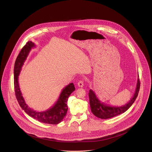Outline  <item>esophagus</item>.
<instances>
[{
	"instance_id": "obj_1",
	"label": "esophagus",
	"mask_w": 152,
	"mask_h": 152,
	"mask_svg": "<svg viewBox=\"0 0 152 152\" xmlns=\"http://www.w3.org/2000/svg\"><path fill=\"white\" fill-rule=\"evenodd\" d=\"M84 82L83 81H80L78 83V86L80 88L84 87Z\"/></svg>"
}]
</instances>
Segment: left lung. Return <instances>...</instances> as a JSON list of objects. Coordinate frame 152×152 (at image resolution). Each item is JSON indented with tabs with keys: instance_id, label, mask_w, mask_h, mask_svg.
Instances as JSON below:
<instances>
[{
	"instance_id": "8db88e82",
	"label": "left lung",
	"mask_w": 152,
	"mask_h": 152,
	"mask_svg": "<svg viewBox=\"0 0 152 152\" xmlns=\"http://www.w3.org/2000/svg\"><path fill=\"white\" fill-rule=\"evenodd\" d=\"M139 77V75H138ZM140 89V81L139 79H137L136 88L135 89L134 94L133 97L130 99L129 102H128L125 105L121 107H112L106 105L105 103L100 101L94 91L92 89H90L89 91V104L91 109L92 113L96 117L107 119L117 115H119L121 113L126 112L128 109L130 108L132 105L133 104L136 100Z\"/></svg>"
}]
</instances>
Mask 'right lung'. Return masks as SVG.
Instances as JSON below:
<instances>
[{
  "instance_id": "right-lung-1",
  "label": "right lung",
  "mask_w": 152,
  "mask_h": 152,
  "mask_svg": "<svg viewBox=\"0 0 152 152\" xmlns=\"http://www.w3.org/2000/svg\"><path fill=\"white\" fill-rule=\"evenodd\" d=\"M35 47L34 43L31 41L28 42L22 48L16 60L14 66V86L16 96L20 107L28 116L42 123L57 125L60 123L65 117L68 110L67 101L68 97L75 91V88L73 83H70L64 87L54 105L45 111L37 112L28 107L22 96L19 85L18 77L30 51L32 48Z\"/></svg>"
}]
</instances>
